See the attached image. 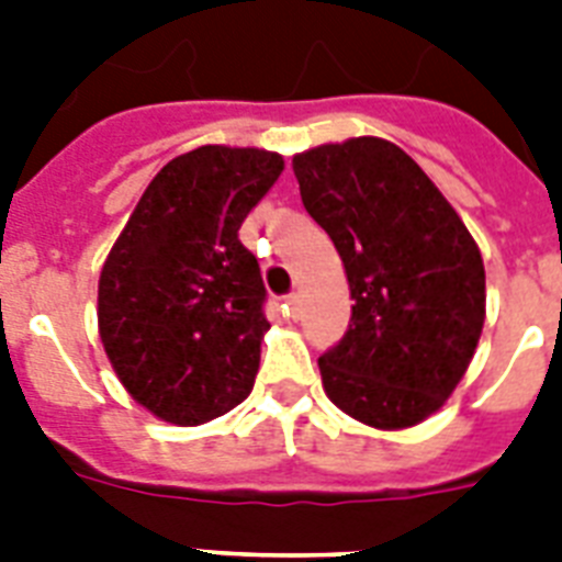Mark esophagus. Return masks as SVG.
<instances>
[{"mask_svg":"<svg viewBox=\"0 0 562 562\" xmlns=\"http://www.w3.org/2000/svg\"><path fill=\"white\" fill-rule=\"evenodd\" d=\"M285 312H289V317L300 315V294H297V291H291L289 297H285Z\"/></svg>","mask_w":562,"mask_h":562,"instance_id":"obj_1","label":"esophagus"}]
</instances>
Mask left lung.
<instances>
[{"label": "left lung", "mask_w": 562, "mask_h": 562, "mask_svg": "<svg viewBox=\"0 0 562 562\" xmlns=\"http://www.w3.org/2000/svg\"><path fill=\"white\" fill-rule=\"evenodd\" d=\"M291 166L356 300L344 338L317 359L326 396L373 428L417 426L449 400L481 338L479 245L387 139L321 145Z\"/></svg>", "instance_id": "8db88e82"}]
</instances>
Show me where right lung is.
I'll list each match as a JSON object with an SVG mask.
<instances>
[{
    "instance_id": "obj_1",
    "label": "right lung",
    "mask_w": 562,
    "mask_h": 562,
    "mask_svg": "<svg viewBox=\"0 0 562 562\" xmlns=\"http://www.w3.org/2000/svg\"><path fill=\"white\" fill-rule=\"evenodd\" d=\"M282 157L203 145L166 162L110 250L99 333L127 393L166 423L198 426L254 387L268 329L262 273L238 241Z\"/></svg>"
}]
</instances>
